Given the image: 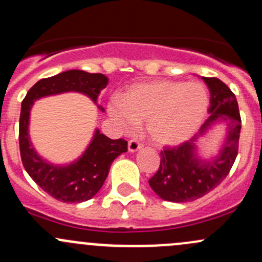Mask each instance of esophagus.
Instances as JSON below:
<instances>
[{
  "instance_id": "obj_1",
  "label": "esophagus",
  "mask_w": 262,
  "mask_h": 262,
  "mask_svg": "<svg viewBox=\"0 0 262 262\" xmlns=\"http://www.w3.org/2000/svg\"><path fill=\"white\" fill-rule=\"evenodd\" d=\"M143 144L138 141V139H130L128 143V150L129 152H137L138 149H141Z\"/></svg>"
}]
</instances>
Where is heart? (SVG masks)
Instances as JSON below:
<instances>
[{"label": "heart", "mask_w": 262, "mask_h": 262, "mask_svg": "<svg viewBox=\"0 0 262 262\" xmlns=\"http://www.w3.org/2000/svg\"><path fill=\"white\" fill-rule=\"evenodd\" d=\"M209 94L199 82L153 81L129 87L119 100H112L109 114L123 129L130 130L146 121L153 143L175 146L187 141L204 121Z\"/></svg>", "instance_id": "obj_1"}]
</instances>
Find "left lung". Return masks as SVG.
Here are the masks:
<instances>
[{"label": "left lung", "instance_id": "obj_1", "mask_svg": "<svg viewBox=\"0 0 262 262\" xmlns=\"http://www.w3.org/2000/svg\"><path fill=\"white\" fill-rule=\"evenodd\" d=\"M210 92V116L192 138L176 147L161 150L157 172L148 180L153 191L163 200L186 203L204 196L215 189L231 171L237 153L241 133V115L233 92L216 77H203ZM229 123L227 139L215 160L203 163L194 156V142L215 121Z\"/></svg>", "mask_w": 262, "mask_h": 262}]
</instances>
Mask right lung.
<instances>
[{"mask_svg": "<svg viewBox=\"0 0 262 262\" xmlns=\"http://www.w3.org/2000/svg\"><path fill=\"white\" fill-rule=\"evenodd\" d=\"M101 73L71 70L38 81L21 104L18 144L23 165L31 179L54 199L63 203H81L91 199L104 185L113 161L128 150L125 139H110L96 130L83 156L68 166H53L41 160L29 141L28 125L30 109L36 99L67 91H77L96 101L107 84ZM102 110V109H101Z\"/></svg>", "mask_w": 262, "mask_h": 262, "instance_id": "1", "label": "right lung"}]
</instances>
